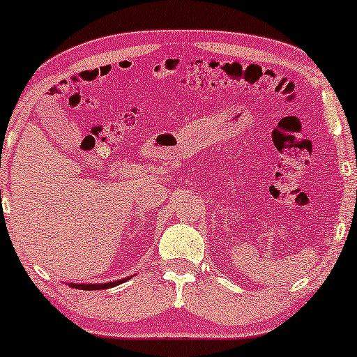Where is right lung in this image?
Masks as SVG:
<instances>
[{"mask_svg":"<svg viewBox=\"0 0 357 357\" xmlns=\"http://www.w3.org/2000/svg\"><path fill=\"white\" fill-rule=\"evenodd\" d=\"M123 281H114V282H105V284H75V282H71V287H75V289H82V291H96V289H107V287H114V286H119L121 284Z\"/></svg>","mask_w":357,"mask_h":357,"instance_id":"add662e5","label":"right lung"}]
</instances>
